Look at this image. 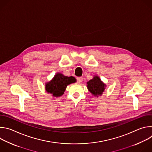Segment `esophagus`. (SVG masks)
<instances>
[{
    "label": "esophagus",
    "mask_w": 152,
    "mask_h": 152,
    "mask_svg": "<svg viewBox=\"0 0 152 152\" xmlns=\"http://www.w3.org/2000/svg\"><path fill=\"white\" fill-rule=\"evenodd\" d=\"M77 82L79 83H81L82 81H83V78L82 77H77Z\"/></svg>",
    "instance_id": "esophagus-1"
}]
</instances>
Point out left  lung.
Here are the masks:
<instances>
[{"label":"left lung","instance_id":"8db88e82","mask_svg":"<svg viewBox=\"0 0 152 152\" xmlns=\"http://www.w3.org/2000/svg\"><path fill=\"white\" fill-rule=\"evenodd\" d=\"M88 90L94 97H98L99 96H102L104 91L106 85L101 80L99 76L94 75L91 80L86 83Z\"/></svg>","mask_w":152,"mask_h":152}]
</instances>
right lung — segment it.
Segmentation results:
<instances>
[{
  "mask_svg": "<svg viewBox=\"0 0 152 152\" xmlns=\"http://www.w3.org/2000/svg\"><path fill=\"white\" fill-rule=\"evenodd\" d=\"M76 80L73 76H64L61 73H56L51 80L45 84V90L53 97H58L62 96L67 85L75 83Z\"/></svg>",
  "mask_w": 152,
  "mask_h": 152,
  "instance_id": "right-lung-1",
  "label": "right lung"
}]
</instances>
